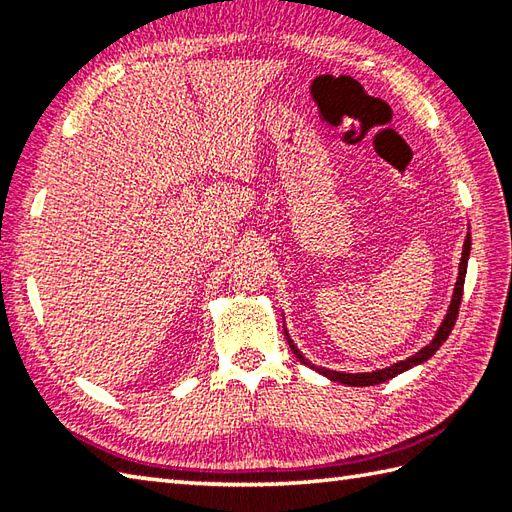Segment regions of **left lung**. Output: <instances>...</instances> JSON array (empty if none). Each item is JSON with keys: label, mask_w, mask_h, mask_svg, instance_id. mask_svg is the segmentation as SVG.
<instances>
[{"label": "left lung", "mask_w": 512, "mask_h": 512, "mask_svg": "<svg viewBox=\"0 0 512 512\" xmlns=\"http://www.w3.org/2000/svg\"><path fill=\"white\" fill-rule=\"evenodd\" d=\"M469 255H471V233L466 235V239H464V248H462V259H460V273H458V281H455V288H453V299H451V306H449V310H447V317H444V321H442V325L438 328V332H436V336H433V341L429 343V345H424L420 352H416L413 356H409V358H405V361H398V363H394V365H389V367H385V369H376V372H363V374H345V372H334V369H325V367H317V365H312L306 356H303L299 350H297V345H295V341L290 339L288 336V332H286V336H288V345H290V350H292V354H295L299 361L303 363V365H310L312 369H317L319 374H323V376H328L330 380H334V383H343V385H350V387H369V385H380V383H385V380H389V378H394V376H398V374H402V372H407V369H411V367H416V365H420V363H424L427 361V358H431L433 354H436L438 350H440V345L449 339V334H451V330H453V325H455V319H458V312H460V303H462V292H464V277H466V264H469Z\"/></svg>", "instance_id": "obj_1"}]
</instances>
